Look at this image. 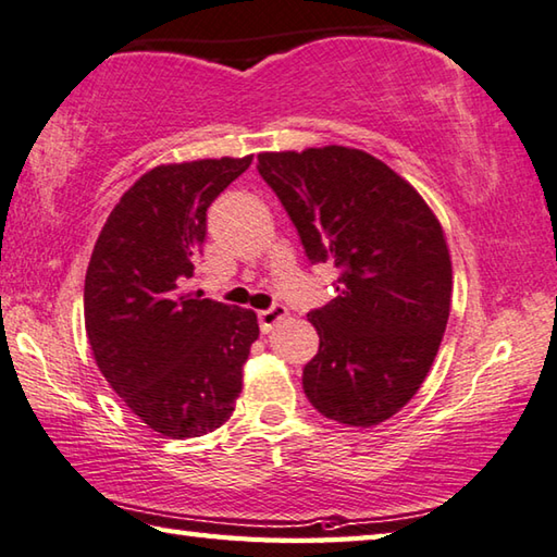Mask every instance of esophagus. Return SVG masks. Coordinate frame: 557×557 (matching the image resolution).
Wrapping results in <instances>:
<instances>
[{"label": "esophagus", "mask_w": 557, "mask_h": 557, "mask_svg": "<svg viewBox=\"0 0 557 557\" xmlns=\"http://www.w3.org/2000/svg\"><path fill=\"white\" fill-rule=\"evenodd\" d=\"M286 315H288L286 306H271L269 310H259V327H261V333H271V330L276 327Z\"/></svg>", "instance_id": "1"}]
</instances>
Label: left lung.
Listing matches in <instances>:
<instances>
[{
    "label": "left lung",
    "instance_id": "8db88e82",
    "mask_svg": "<svg viewBox=\"0 0 557 557\" xmlns=\"http://www.w3.org/2000/svg\"><path fill=\"white\" fill-rule=\"evenodd\" d=\"M257 169L308 259L339 269L337 296L308 313L320 337L304 369L308 401L349 428L388 421L425 382L450 318L441 220L394 169L349 146L263 151Z\"/></svg>",
    "mask_w": 557,
    "mask_h": 557
}]
</instances>
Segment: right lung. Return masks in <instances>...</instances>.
<instances>
[{"label":"right lung","instance_id":"obj_1","mask_svg":"<svg viewBox=\"0 0 557 557\" xmlns=\"http://www.w3.org/2000/svg\"><path fill=\"white\" fill-rule=\"evenodd\" d=\"M249 163L222 156L146 171L114 205L85 273L97 367L134 416L175 441L227 421L259 337L253 310L183 294L210 202Z\"/></svg>","mask_w":557,"mask_h":557}]
</instances>
